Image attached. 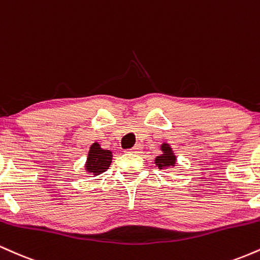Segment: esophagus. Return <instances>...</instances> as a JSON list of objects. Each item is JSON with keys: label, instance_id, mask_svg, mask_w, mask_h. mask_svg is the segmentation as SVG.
I'll return each mask as SVG.
<instances>
[{"label": "esophagus", "instance_id": "34e87169", "mask_svg": "<svg viewBox=\"0 0 260 260\" xmlns=\"http://www.w3.org/2000/svg\"><path fill=\"white\" fill-rule=\"evenodd\" d=\"M143 147H142V145H140V144H137L136 145V147H133V148H131L129 149V151H131V153H134V154H139L140 153V151H142L143 150V149H142Z\"/></svg>", "mask_w": 260, "mask_h": 260}]
</instances>
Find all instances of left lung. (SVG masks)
Instances as JSON below:
<instances>
[{
  "instance_id": "obj_1",
  "label": "left lung",
  "mask_w": 260,
  "mask_h": 260,
  "mask_svg": "<svg viewBox=\"0 0 260 260\" xmlns=\"http://www.w3.org/2000/svg\"><path fill=\"white\" fill-rule=\"evenodd\" d=\"M161 150L164 151V154L161 155V156H157L156 159H155V162H156V165L159 166L160 169L168 168V166H175L176 156L174 154H172L171 148H170L168 144H162V147H161Z\"/></svg>"
}]
</instances>
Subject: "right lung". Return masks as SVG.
Instances as JSON below:
<instances>
[{
    "instance_id": "right-lung-1",
    "label": "right lung",
    "mask_w": 260,
    "mask_h": 260,
    "mask_svg": "<svg viewBox=\"0 0 260 260\" xmlns=\"http://www.w3.org/2000/svg\"><path fill=\"white\" fill-rule=\"evenodd\" d=\"M112 161V153L109 150H104L100 148V145L98 143L90 147L89 150L88 159H86V171L91 172L95 176L103 174L109 169L110 164Z\"/></svg>"
}]
</instances>
